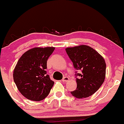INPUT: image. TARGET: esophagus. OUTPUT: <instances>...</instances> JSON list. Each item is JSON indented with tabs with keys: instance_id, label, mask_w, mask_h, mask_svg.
Instances as JSON below:
<instances>
[{
	"instance_id": "obj_1",
	"label": "esophagus",
	"mask_w": 124,
	"mask_h": 124,
	"mask_svg": "<svg viewBox=\"0 0 124 124\" xmlns=\"http://www.w3.org/2000/svg\"><path fill=\"white\" fill-rule=\"evenodd\" d=\"M69 79H70V78H69L68 76H64V77L63 78V79H62V81L67 82V81H68Z\"/></svg>"
}]
</instances>
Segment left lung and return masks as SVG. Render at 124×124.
Here are the masks:
<instances>
[{"mask_svg": "<svg viewBox=\"0 0 124 124\" xmlns=\"http://www.w3.org/2000/svg\"><path fill=\"white\" fill-rule=\"evenodd\" d=\"M65 50L74 69L77 70L75 72L77 88L71 92V94L79 99L92 96L104 81L106 69L104 60L99 53L86 45L67 48Z\"/></svg>", "mask_w": 124, "mask_h": 124, "instance_id": "1", "label": "left lung"}]
</instances>
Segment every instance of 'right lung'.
Here are the masks:
<instances>
[{
  "label": "right lung",
  "instance_id": "1",
  "mask_svg": "<svg viewBox=\"0 0 124 124\" xmlns=\"http://www.w3.org/2000/svg\"><path fill=\"white\" fill-rule=\"evenodd\" d=\"M54 47L34 48L20 57L13 77L18 91L29 100L40 101L49 94L54 81L47 74V60Z\"/></svg>",
  "mask_w": 124,
  "mask_h": 124
}]
</instances>
